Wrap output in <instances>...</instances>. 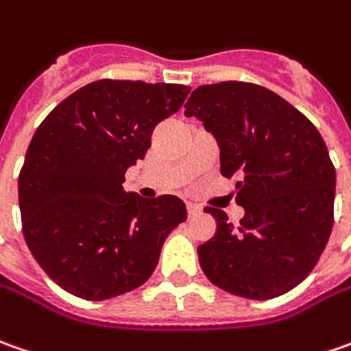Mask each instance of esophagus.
<instances>
[{
  "label": "esophagus",
  "instance_id": "esophagus-1",
  "mask_svg": "<svg viewBox=\"0 0 351 351\" xmlns=\"http://www.w3.org/2000/svg\"><path fill=\"white\" fill-rule=\"evenodd\" d=\"M187 213H189V216H191V218H195V216H199V214L203 213V206L197 203H189L187 204Z\"/></svg>",
  "mask_w": 351,
  "mask_h": 351
}]
</instances>
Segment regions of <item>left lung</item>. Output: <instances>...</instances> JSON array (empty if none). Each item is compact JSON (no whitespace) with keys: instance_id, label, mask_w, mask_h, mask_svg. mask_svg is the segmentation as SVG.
<instances>
[{"instance_id":"left-lung-1","label":"left lung","mask_w":351,"mask_h":351,"mask_svg":"<svg viewBox=\"0 0 351 351\" xmlns=\"http://www.w3.org/2000/svg\"><path fill=\"white\" fill-rule=\"evenodd\" d=\"M185 115L220 147V173L236 178L245 216L234 226L213 206L216 234L199 263L220 290L272 300L309 276L335 222L336 170L321 133L282 96L253 82L224 81L191 93Z\"/></svg>"}]
</instances>
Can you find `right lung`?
<instances>
[{
  "label": "right lung",
  "instance_id": "1",
  "mask_svg": "<svg viewBox=\"0 0 351 351\" xmlns=\"http://www.w3.org/2000/svg\"><path fill=\"white\" fill-rule=\"evenodd\" d=\"M189 86L102 79L56 106L30 141L19 173L27 245L65 291L102 302L143 286L166 237L187 218L176 195L123 191L154 127L176 114Z\"/></svg>",
  "mask_w": 351,
  "mask_h": 351
}]
</instances>
